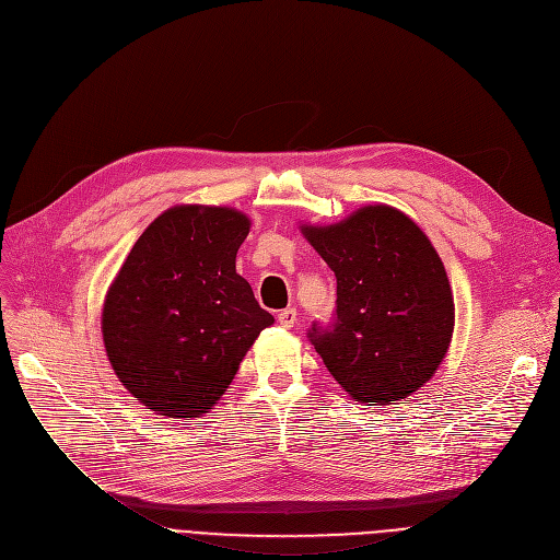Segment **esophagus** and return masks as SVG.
<instances>
[{
	"instance_id": "obj_1",
	"label": "esophagus",
	"mask_w": 560,
	"mask_h": 560,
	"mask_svg": "<svg viewBox=\"0 0 560 560\" xmlns=\"http://www.w3.org/2000/svg\"><path fill=\"white\" fill-rule=\"evenodd\" d=\"M277 319H279V325L285 327V329L295 327V325H298V311H295V308H285V311H281V313L277 315Z\"/></svg>"
}]
</instances>
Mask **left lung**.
<instances>
[{
    "instance_id": "obj_1",
    "label": "left lung",
    "mask_w": 560,
    "mask_h": 560,
    "mask_svg": "<svg viewBox=\"0 0 560 560\" xmlns=\"http://www.w3.org/2000/svg\"><path fill=\"white\" fill-rule=\"evenodd\" d=\"M302 233L334 270L336 315L308 338L342 390L386 406L420 390L443 363L454 334L445 265L424 231L386 203Z\"/></svg>"
}]
</instances>
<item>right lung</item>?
<instances>
[{
    "mask_svg": "<svg viewBox=\"0 0 560 560\" xmlns=\"http://www.w3.org/2000/svg\"><path fill=\"white\" fill-rule=\"evenodd\" d=\"M247 233L249 218L226 206H174L142 231L108 288V361L156 416L209 413L275 322L235 272Z\"/></svg>",
    "mask_w": 560,
    "mask_h": 560,
    "instance_id": "add662e5",
    "label": "right lung"
}]
</instances>
